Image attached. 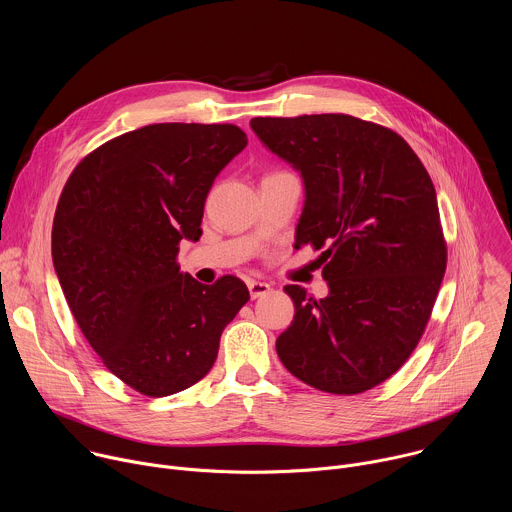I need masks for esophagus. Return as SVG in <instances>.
Segmentation results:
<instances>
[{
	"mask_svg": "<svg viewBox=\"0 0 512 512\" xmlns=\"http://www.w3.org/2000/svg\"><path fill=\"white\" fill-rule=\"evenodd\" d=\"M247 287H249V293H251V299H257V297H263V295H267L269 291H271V287H269V283H263V281H249L247 283Z\"/></svg>",
	"mask_w": 512,
	"mask_h": 512,
	"instance_id": "1",
	"label": "esophagus"
}]
</instances>
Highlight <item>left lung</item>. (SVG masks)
<instances>
[{
    "label": "left lung",
    "mask_w": 512,
    "mask_h": 512,
    "mask_svg": "<svg viewBox=\"0 0 512 512\" xmlns=\"http://www.w3.org/2000/svg\"><path fill=\"white\" fill-rule=\"evenodd\" d=\"M261 142L303 177L295 245L321 251L329 295L285 285L283 366L329 394H362L416 350L444 271L446 241L422 160L394 130L350 114L259 116Z\"/></svg>",
    "instance_id": "1"
}]
</instances>
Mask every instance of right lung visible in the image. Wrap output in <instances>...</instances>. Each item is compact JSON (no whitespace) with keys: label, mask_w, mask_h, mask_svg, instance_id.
<instances>
[{"label":"right lung","mask_w":512,"mask_h":512,"mask_svg":"<svg viewBox=\"0 0 512 512\" xmlns=\"http://www.w3.org/2000/svg\"><path fill=\"white\" fill-rule=\"evenodd\" d=\"M247 146L235 124H148L72 170L52 227V259L70 311L102 364L132 390L162 398L213 368L247 285L181 273L183 239L199 241L215 177Z\"/></svg>","instance_id":"1"}]
</instances>
